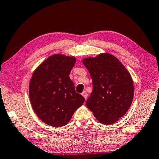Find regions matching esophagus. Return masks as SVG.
<instances>
[{
    "label": "esophagus",
    "mask_w": 159,
    "mask_h": 159,
    "mask_svg": "<svg viewBox=\"0 0 159 159\" xmlns=\"http://www.w3.org/2000/svg\"><path fill=\"white\" fill-rule=\"evenodd\" d=\"M82 95L84 96V98H85V99L88 98V93H87V92H86V91H83V92H82Z\"/></svg>",
    "instance_id": "34e87169"
}]
</instances>
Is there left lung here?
Segmentation results:
<instances>
[{"label": "left lung", "instance_id": "8db88e82", "mask_svg": "<svg viewBox=\"0 0 159 159\" xmlns=\"http://www.w3.org/2000/svg\"><path fill=\"white\" fill-rule=\"evenodd\" d=\"M93 82L86 106L100 123L110 125L129 110L134 97L131 75L120 61L109 53L82 61Z\"/></svg>", "mask_w": 159, "mask_h": 159}]
</instances>
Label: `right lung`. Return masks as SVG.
<instances>
[{"label": "right lung", "instance_id": "1", "mask_svg": "<svg viewBox=\"0 0 159 159\" xmlns=\"http://www.w3.org/2000/svg\"><path fill=\"white\" fill-rule=\"evenodd\" d=\"M75 62L74 57L51 55L32 75L29 85L32 107L37 116L51 126L67 124L84 102L69 77Z\"/></svg>", "mask_w": 159, "mask_h": 159}]
</instances>
